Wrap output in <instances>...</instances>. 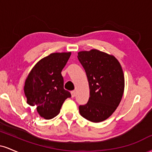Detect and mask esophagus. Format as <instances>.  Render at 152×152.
<instances>
[{
  "label": "esophagus",
  "mask_w": 152,
  "mask_h": 152,
  "mask_svg": "<svg viewBox=\"0 0 152 152\" xmlns=\"http://www.w3.org/2000/svg\"><path fill=\"white\" fill-rule=\"evenodd\" d=\"M71 96H72L73 98L76 96V91H71Z\"/></svg>",
  "instance_id": "1"
}]
</instances>
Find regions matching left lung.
<instances>
[{"label": "left lung", "instance_id": "obj_1", "mask_svg": "<svg viewBox=\"0 0 152 152\" xmlns=\"http://www.w3.org/2000/svg\"><path fill=\"white\" fill-rule=\"evenodd\" d=\"M78 59L84 69L90 88V97L80 105V114L88 121L101 122L114 112L124 90L121 66L113 56L96 49L80 51Z\"/></svg>", "mask_w": 152, "mask_h": 152}]
</instances>
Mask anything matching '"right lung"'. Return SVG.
I'll return each instance as SVG.
<instances>
[{"instance_id": "obj_1", "label": "right lung", "mask_w": 152, "mask_h": 152, "mask_svg": "<svg viewBox=\"0 0 152 152\" xmlns=\"http://www.w3.org/2000/svg\"><path fill=\"white\" fill-rule=\"evenodd\" d=\"M70 56L71 52L50 54L34 66L26 80L27 104L36 106L40 116L46 119L57 116L64 101L71 96L64 88L61 75Z\"/></svg>"}]
</instances>
